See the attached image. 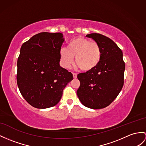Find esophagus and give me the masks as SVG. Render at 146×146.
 <instances>
[{
    "label": "esophagus",
    "instance_id": "esophagus-1",
    "mask_svg": "<svg viewBox=\"0 0 146 146\" xmlns=\"http://www.w3.org/2000/svg\"><path fill=\"white\" fill-rule=\"evenodd\" d=\"M77 76V74L76 73H73V77L74 78V79H76Z\"/></svg>",
    "mask_w": 146,
    "mask_h": 146
}]
</instances>
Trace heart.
<instances>
[{
  "label": "heart",
  "instance_id": "heart-1",
  "mask_svg": "<svg viewBox=\"0 0 146 146\" xmlns=\"http://www.w3.org/2000/svg\"><path fill=\"white\" fill-rule=\"evenodd\" d=\"M60 61L64 68H69L74 61L84 71L94 69L100 63L102 51L95 41L82 37L74 38L69 41L67 48H61L59 52Z\"/></svg>",
  "mask_w": 146,
  "mask_h": 146
}]
</instances>
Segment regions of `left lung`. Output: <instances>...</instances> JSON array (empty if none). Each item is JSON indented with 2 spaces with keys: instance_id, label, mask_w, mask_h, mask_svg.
Returning <instances> with one entry per match:
<instances>
[{
  "instance_id": "obj_1",
  "label": "left lung",
  "mask_w": 146,
  "mask_h": 146,
  "mask_svg": "<svg viewBox=\"0 0 146 146\" xmlns=\"http://www.w3.org/2000/svg\"><path fill=\"white\" fill-rule=\"evenodd\" d=\"M86 36L100 46L102 58L94 69L78 74L80 85L77 95L84 106L102 109L111 104L121 90L125 64L121 49L111 39L99 33Z\"/></svg>"
}]
</instances>
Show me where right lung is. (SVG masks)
I'll use <instances>...</instances> for the list:
<instances>
[{"label": "right lung", "mask_w": 146, "mask_h": 146, "mask_svg": "<svg viewBox=\"0 0 146 146\" xmlns=\"http://www.w3.org/2000/svg\"><path fill=\"white\" fill-rule=\"evenodd\" d=\"M62 37L61 33L42 32L20 48L17 85L23 97L35 108H48L58 104L64 88L73 79L72 74L59 65Z\"/></svg>", "instance_id": "add662e5"}]
</instances>
